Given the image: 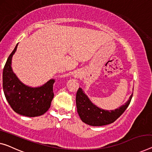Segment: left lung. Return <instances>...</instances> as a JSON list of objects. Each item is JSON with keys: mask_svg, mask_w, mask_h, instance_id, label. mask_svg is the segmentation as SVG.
I'll return each mask as SVG.
<instances>
[{"mask_svg": "<svg viewBox=\"0 0 152 152\" xmlns=\"http://www.w3.org/2000/svg\"><path fill=\"white\" fill-rule=\"evenodd\" d=\"M132 94L124 105L115 110H104L96 106L81 88L76 94V103L77 112L84 123L92 126H102L113 123L123 114L130 104Z\"/></svg>", "mask_w": 152, "mask_h": 152, "instance_id": "1", "label": "left lung"}]
</instances>
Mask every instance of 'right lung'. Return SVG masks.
I'll use <instances>...</instances> for the list:
<instances>
[{"mask_svg": "<svg viewBox=\"0 0 152 152\" xmlns=\"http://www.w3.org/2000/svg\"><path fill=\"white\" fill-rule=\"evenodd\" d=\"M18 44L9 56L3 72V87L5 98L12 109L26 117H37L44 114L50 107L54 97L53 85L50 79L40 87H31L24 85L13 72L11 61Z\"/></svg>", "mask_w": 152, "mask_h": 152, "instance_id": "add662e5", "label": "right lung"}]
</instances>
